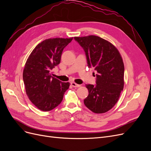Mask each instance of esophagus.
Masks as SVG:
<instances>
[{
    "label": "esophagus",
    "mask_w": 151,
    "mask_h": 151,
    "mask_svg": "<svg viewBox=\"0 0 151 151\" xmlns=\"http://www.w3.org/2000/svg\"><path fill=\"white\" fill-rule=\"evenodd\" d=\"M70 84L72 85V87H74V88H78V87H80V86H81V85L76 84V83H74V82H72V83H70Z\"/></svg>",
    "instance_id": "esophagus-1"
}]
</instances>
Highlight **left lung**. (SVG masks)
<instances>
[{
	"instance_id": "1",
	"label": "left lung",
	"mask_w": 151,
	"mask_h": 151,
	"mask_svg": "<svg viewBox=\"0 0 151 151\" xmlns=\"http://www.w3.org/2000/svg\"><path fill=\"white\" fill-rule=\"evenodd\" d=\"M74 39L83 48L89 68L96 70V85L86 84V106L95 113H106L117 103L124 86V64L118 50L108 41L89 35Z\"/></svg>"
}]
</instances>
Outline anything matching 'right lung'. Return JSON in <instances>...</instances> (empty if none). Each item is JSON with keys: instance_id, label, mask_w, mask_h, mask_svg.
<instances>
[{"instance_id": "add662e5", "label": "right lung", "mask_w": 151, "mask_h": 151, "mask_svg": "<svg viewBox=\"0 0 151 151\" xmlns=\"http://www.w3.org/2000/svg\"><path fill=\"white\" fill-rule=\"evenodd\" d=\"M72 38L47 39L39 43L27 59L23 81L27 96L35 106L48 111L62 102L70 86L52 77V70L60 62L63 50Z\"/></svg>"}]
</instances>
